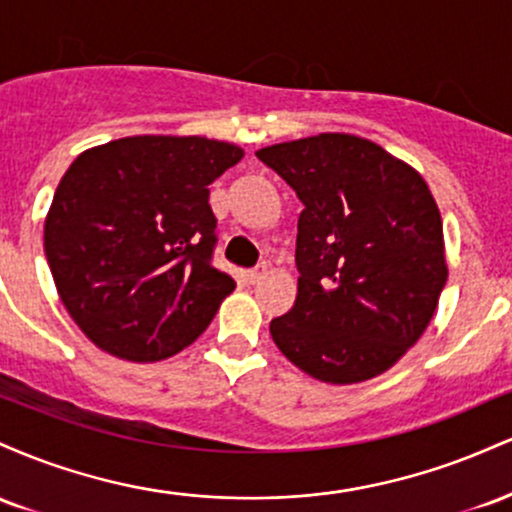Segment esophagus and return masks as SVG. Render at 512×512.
<instances>
[{
	"label": "esophagus",
	"mask_w": 512,
	"mask_h": 512,
	"mask_svg": "<svg viewBox=\"0 0 512 512\" xmlns=\"http://www.w3.org/2000/svg\"><path fill=\"white\" fill-rule=\"evenodd\" d=\"M264 274H267V264H257V267L248 269V274H245V276H248L250 284H257V281H260Z\"/></svg>",
	"instance_id": "esophagus-1"
}]
</instances>
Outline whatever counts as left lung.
<instances>
[{
    "label": "left lung",
    "instance_id": "left-lung-1",
    "mask_svg": "<svg viewBox=\"0 0 512 512\" xmlns=\"http://www.w3.org/2000/svg\"><path fill=\"white\" fill-rule=\"evenodd\" d=\"M257 158L305 207L298 296L269 322L274 344L322 383L385 373L419 342L448 281L443 221L426 180L354 134L264 146Z\"/></svg>",
    "mask_w": 512,
    "mask_h": 512
}]
</instances>
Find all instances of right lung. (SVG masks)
Returning <instances> with one entry per match:
<instances>
[{"label": "right lung", "instance_id": "add662e5", "mask_svg": "<svg viewBox=\"0 0 512 512\" xmlns=\"http://www.w3.org/2000/svg\"><path fill=\"white\" fill-rule=\"evenodd\" d=\"M243 158L207 137L115 139L57 185L45 257L64 308L98 349L163 361L209 327L236 281L211 264L209 185Z\"/></svg>", "mask_w": 512, "mask_h": 512}]
</instances>
